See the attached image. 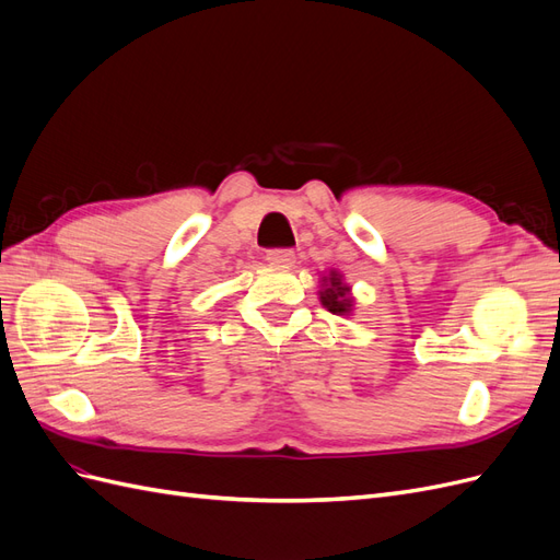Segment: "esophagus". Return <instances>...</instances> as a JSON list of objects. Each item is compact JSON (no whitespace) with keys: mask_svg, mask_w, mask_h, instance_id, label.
I'll use <instances>...</instances> for the list:
<instances>
[{"mask_svg":"<svg viewBox=\"0 0 560 560\" xmlns=\"http://www.w3.org/2000/svg\"><path fill=\"white\" fill-rule=\"evenodd\" d=\"M266 261L270 266H280V268H290L294 264V252L292 249H268L266 252Z\"/></svg>","mask_w":560,"mask_h":560,"instance_id":"obj_1","label":"esophagus"}]
</instances>
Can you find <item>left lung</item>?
I'll return each mask as SVG.
<instances>
[{
    "label": "left lung",
    "instance_id": "left-lung-1",
    "mask_svg": "<svg viewBox=\"0 0 560 560\" xmlns=\"http://www.w3.org/2000/svg\"><path fill=\"white\" fill-rule=\"evenodd\" d=\"M319 301L334 315H350L354 299L350 296V287L343 282V276L338 270H329V276L319 280Z\"/></svg>",
    "mask_w": 560,
    "mask_h": 560
}]
</instances>
